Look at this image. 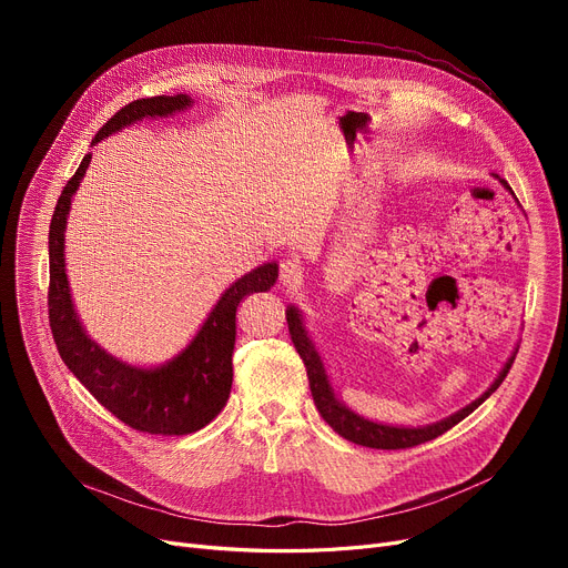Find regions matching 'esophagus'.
I'll use <instances>...</instances> for the list:
<instances>
[{"instance_id": "1", "label": "esophagus", "mask_w": 568, "mask_h": 568, "mask_svg": "<svg viewBox=\"0 0 568 568\" xmlns=\"http://www.w3.org/2000/svg\"><path fill=\"white\" fill-rule=\"evenodd\" d=\"M281 283L285 287H300L304 283V266L296 257H287L281 262Z\"/></svg>"}]
</instances>
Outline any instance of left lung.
<instances>
[{"instance_id": "1", "label": "left lung", "mask_w": 568, "mask_h": 568, "mask_svg": "<svg viewBox=\"0 0 568 568\" xmlns=\"http://www.w3.org/2000/svg\"><path fill=\"white\" fill-rule=\"evenodd\" d=\"M497 176V174H495ZM499 179V176H497ZM501 186L511 191V186L504 182V179H499ZM287 315V326H290V334H292V343L296 347V352H300V356L304 359V366L308 371V382H311V394H313V400H315V407L317 412L322 414V419L329 424L341 437L354 442V444H362V446H371V449H409V446H416V444H424L428 439H435L439 437L442 433H446L449 428H454L456 424H460L465 416H469L476 407H479L486 398H490V394H495L499 389V384L504 382L506 373L511 371V364L516 359V352L509 356V362L504 364V368L499 371V375L495 377V382L488 386V392H484L479 398L471 400L469 405H465L463 409L454 412L452 416H446V419L442 422H435V424H428V426H416V428H407V426H389V424H379V422H371L366 419V416L352 412L334 392V386L329 382V375H326V368H324V362L322 356L306 329V322H304V315L302 311L296 306H290L285 311Z\"/></svg>"}]
</instances>
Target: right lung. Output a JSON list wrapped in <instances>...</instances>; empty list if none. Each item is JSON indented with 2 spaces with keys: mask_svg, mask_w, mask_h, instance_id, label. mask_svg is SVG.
Instances as JSON below:
<instances>
[{
  "mask_svg": "<svg viewBox=\"0 0 568 568\" xmlns=\"http://www.w3.org/2000/svg\"><path fill=\"white\" fill-rule=\"evenodd\" d=\"M193 105L186 94L152 97L124 105L108 119V124L94 135L92 146L108 135L122 131L142 119L170 116ZM92 161L87 154L69 179L57 200L50 221V292L48 311L52 338L59 356L69 371L87 386L105 409L119 422L152 435H189L216 419L225 407L232 389V349L236 336V306L253 292L272 290L278 278V264L264 262L253 272L234 281L206 315L193 341L161 366H133L116 359L97 341L87 336L75 313L67 278L64 232L71 212V200L82 184V176Z\"/></svg>",
  "mask_w": 568,
  "mask_h": 568,
  "instance_id": "right-lung-1",
  "label": "right lung"
}]
</instances>
